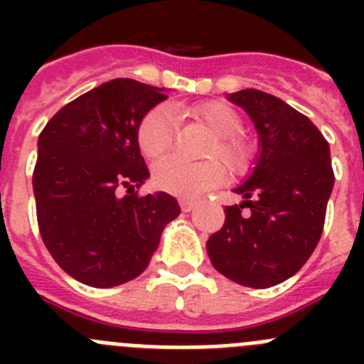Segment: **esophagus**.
I'll list each match as a JSON object with an SVG mask.
<instances>
[{"mask_svg": "<svg viewBox=\"0 0 364 364\" xmlns=\"http://www.w3.org/2000/svg\"><path fill=\"white\" fill-rule=\"evenodd\" d=\"M195 205H197V202L195 200H189V198H180V208H182V211H191L195 210Z\"/></svg>", "mask_w": 364, "mask_h": 364, "instance_id": "34e87169", "label": "esophagus"}]
</instances>
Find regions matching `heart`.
Instances as JSON below:
<instances>
[{
  "label": "heart",
  "mask_w": 364,
  "mask_h": 364,
  "mask_svg": "<svg viewBox=\"0 0 364 364\" xmlns=\"http://www.w3.org/2000/svg\"><path fill=\"white\" fill-rule=\"evenodd\" d=\"M186 114L193 117L217 136L208 156L220 159L231 171L246 169L252 151L239 136L242 122L239 114L226 104L208 102L186 109ZM176 120L175 112L169 107H154L147 112L138 125V147L146 159L156 160L169 153L175 142ZM224 167L215 160L210 162H186L180 159H164L154 164L153 184L166 193L176 197H197L211 186L224 180Z\"/></svg>",
  "instance_id": "obj_1"
}]
</instances>
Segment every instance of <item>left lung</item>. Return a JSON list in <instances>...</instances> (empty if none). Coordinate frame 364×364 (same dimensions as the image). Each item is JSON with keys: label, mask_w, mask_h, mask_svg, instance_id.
I'll return each instance as SVG.
<instances>
[{"label": "left lung", "mask_w": 364, "mask_h": 364, "mask_svg": "<svg viewBox=\"0 0 364 364\" xmlns=\"http://www.w3.org/2000/svg\"><path fill=\"white\" fill-rule=\"evenodd\" d=\"M228 100L255 124L260 154L233 189L242 204L226 205L224 226L205 247L224 277L269 288L295 275L319 242L336 180L330 146L310 118L277 96L242 89Z\"/></svg>", "instance_id": "left-lung-1"}]
</instances>
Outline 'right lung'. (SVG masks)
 I'll return each instance as SVG.
<instances>
[{"label":"right lung","instance_id":"add662e5","mask_svg":"<svg viewBox=\"0 0 364 364\" xmlns=\"http://www.w3.org/2000/svg\"><path fill=\"white\" fill-rule=\"evenodd\" d=\"M162 91L129 78L105 82L63 105L38 138L32 188L40 235L58 266L87 286L138 277L180 213L167 193L134 191L149 176L138 125L167 98Z\"/></svg>","mask_w":364,"mask_h":364}]
</instances>
